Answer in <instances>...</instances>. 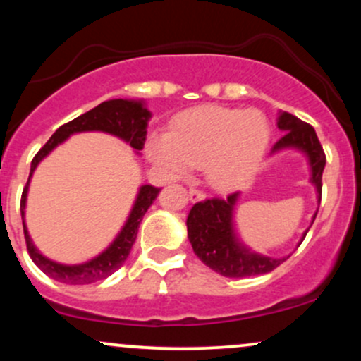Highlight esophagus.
I'll return each mask as SVG.
<instances>
[{"mask_svg": "<svg viewBox=\"0 0 361 361\" xmlns=\"http://www.w3.org/2000/svg\"><path fill=\"white\" fill-rule=\"evenodd\" d=\"M188 198H190V202H202V200H205V193L200 192V190L190 188Z\"/></svg>", "mask_w": 361, "mask_h": 361, "instance_id": "1", "label": "esophagus"}]
</instances>
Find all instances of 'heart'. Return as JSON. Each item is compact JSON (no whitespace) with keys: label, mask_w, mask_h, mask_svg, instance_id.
Segmentation results:
<instances>
[{"label":"heart","mask_w":361,"mask_h":361,"mask_svg":"<svg viewBox=\"0 0 361 361\" xmlns=\"http://www.w3.org/2000/svg\"><path fill=\"white\" fill-rule=\"evenodd\" d=\"M270 144V123L255 110L200 106L175 120L171 134H154L147 157L164 178H183L204 166L221 192L238 188L258 171Z\"/></svg>","instance_id":"b5f03b06"}]
</instances>
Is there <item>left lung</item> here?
<instances>
[{
  "mask_svg": "<svg viewBox=\"0 0 361 361\" xmlns=\"http://www.w3.org/2000/svg\"><path fill=\"white\" fill-rule=\"evenodd\" d=\"M276 127L283 132V135L273 146L271 156L279 154L281 151H288V149L305 156L310 173L309 183L316 188L319 205L321 204L322 171L326 166V156L316 130L309 123L281 110L276 117ZM239 197H241V192L229 195L226 200L210 198V200L198 202L192 207L188 217H186L188 239L195 255L214 271L221 273L222 276H229V279L263 275V273L275 270L290 256L273 258V256L252 251L247 244L243 243V239L235 233L234 224V212ZM316 215L317 212L312 215L310 226H312ZM307 231L309 229L304 231L297 246H300V243L304 241Z\"/></svg>",
  "mask_w": 361,
  "mask_h": 361,
  "instance_id": "1",
  "label": "left lung"
}]
</instances>
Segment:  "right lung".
I'll use <instances>...</instances> for the list:
<instances>
[{"mask_svg":"<svg viewBox=\"0 0 361 361\" xmlns=\"http://www.w3.org/2000/svg\"><path fill=\"white\" fill-rule=\"evenodd\" d=\"M151 117V110L147 109L144 100H127V98L106 100L100 103L98 106H94L93 110L86 111V114L80 115L78 118H74L69 123H64V126L57 128L52 134V137L47 140V144L37 152L34 161H32L30 176H28L27 186H25L22 193L20 212H22L25 241H27L30 258L47 276L66 285H88L93 283V281L106 279L111 273L117 271L127 261L128 252L132 250V244H134L135 238H137L139 224L142 221L144 214L147 212L149 207L154 202L157 193H159V188L151 185H140L137 195H135L134 204H132L130 212H128L122 229L115 235L114 241L102 252H98L97 256H93L88 261H82V263L76 264H66L59 263V261H54L39 251L34 239L30 238V233H28L27 222H25L27 195L37 166L57 146L64 144L71 135L82 134V132H103V134H110L128 144V146L134 149L135 154H140L144 142H146L147 123Z\"/></svg>","mask_w":361,"mask_h":361,"instance_id":"1","label":"right lung"}]
</instances>
